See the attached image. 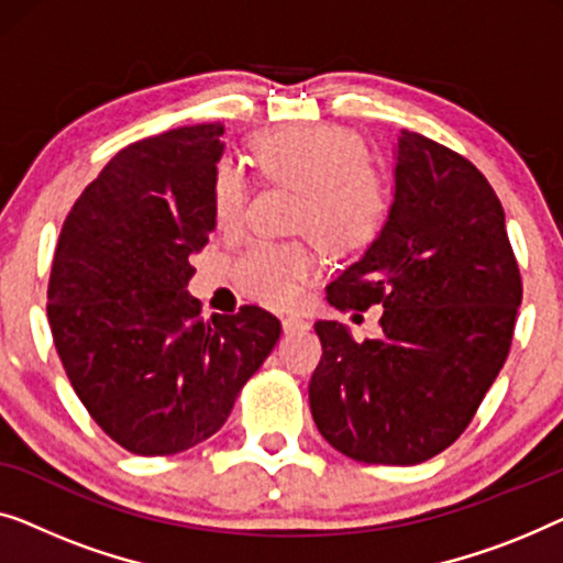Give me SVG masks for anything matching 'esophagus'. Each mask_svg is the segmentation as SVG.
Here are the masks:
<instances>
[{
	"mask_svg": "<svg viewBox=\"0 0 563 563\" xmlns=\"http://www.w3.org/2000/svg\"><path fill=\"white\" fill-rule=\"evenodd\" d=\"M311 323L300 319V316H283V331L285 334H298V331H306Z\"/></svg>",
	"mask_w": 563,
	"mask_h": 563,
	"instance_id": "obj_1",
	"label": "esophagus"
}]
</instances>
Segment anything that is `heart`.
<instances>
[{"label":"heart","mask_w":563,"mask_h":563,"mask_svg":"<svg viewBox=\"0 0 563 563\" xmlns=\"http://www.w3.org/2000/svg\"><path fill=\"white\" fill-rule=\"evenodd\" d=\"M252 163L267 184L296 196L292 232L311 234L331 255L369 247L390 211V186L357 134L327 124H290L252 140ZM247 203V180L234 163L221 161L213 173L217 224H240ZM319 271L306 242H260L234 263L242 292L263 303H290Z\"/></svg>","instance_id":"obj_1"}]
</instances>
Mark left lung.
Instances as JSON below:
<instances>
[{
    "label": "left lung",
    "instance_id": "left-lung-1",
    "mask_svg": "<svg viewBox=\"0 0 563 563\" xmlns=\"http://www.w3.org/2000/svg\"><path fill=\"white\" fill-rule=\"evenodd\" d=\"M395 157L383 232L327 288L339 311L383 306V334L357 344L342 323H316L308 400L344 456L410 466L472 423L508 360L522 283L503 203L466 157L408 130Z\"/></svg>",
    "mask_w": 563,
    "mask_h": 563
}]
</instances>
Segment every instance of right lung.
Here are the masks:
<instances>
[{
	"instance_id": "1",
	"label": "right lung",
	"mask_w": 563,
	"mask_h": 563,
	"mask_svg": "<svg viewBox=\"0 0 563 563\" xmlns=\"http://www.w3.org/2000/svg\"><path fill=\"white\" fill-rule=\"evenodd\" d=\"M224 126L132 142L63 221L47 321L63 369L99 429L140 456L213 437L280 339L260 306L201 319L186 285L217 227L213 173Z\"/></svg>"
}]
</instances>
